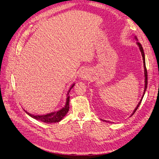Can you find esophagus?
<instances>
[{
	"label": "esophagus",
	"instance_id": "esophagus-1",
	"mask_svg": "<svg viewBox=\"0 0 159 159\" xmlns=\"http://www.w3.org/2000/svg\"><path fill=\"white\" fill-rule=\"evenodd\" d=\"M88 71H85V70H84V71H81V73L80 74V77L82 79H87L88 78Z\"/></svg>",
	"mask_w": 159,
	"mask_h": 159
}]
</instances>
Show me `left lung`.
<instances>
[{
    "instance_id": "8db88e82",
    "label": "left lung",
    "mask_w": 159,
    "mask_h": 159,
    "mask_svg": "<svg viewBox=\"0 0 159 159\" xmlns=\"http://www.w3.org/2000/svg\"><path fill=\"white\" fill-rule=\"evenodd\" d=\"M137 44H138V46H139V49H140V50H141V54H142V56H143V63H144V68H145V89H144V92H143V97H142V98H141V101L140 102H139V103H138V105H137V107L135 108V109L134 110V111H133V113H132V115H131V116L132 115L135 113V111H137V109H138V107H139V105H140V104H141V102H142V99H143V96H144V95H145V91L147 90V68H146V65H145V54H144V51H143V47H142V45L141 44V43H139V42H137Z\"/></svg>"
}]
</instances>
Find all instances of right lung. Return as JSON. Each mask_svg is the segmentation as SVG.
<instances>
[{
	"mask_svg": "<svg viewBox=\"0 0 159 159\" xmlns=\"http://www.w3.org/2000/svg\"><path fill=\"white\" fill-rule=\"evenodd\" d=\"M74 86V84L72 85V86L70 88V89L68 91V95L69 94L70 89L73 88ZM69 102H70V95H68V97H67V99H66V103L63 108L61 109L59 111H56V112L48 113V114L44 115H32V114L28 113L27 111H25V112L28 115H29L30 117L38 120V121H40L42 122H44L46 123H57V122L60 121L64 117L65 115L68 113V111H69V108H70Z\"/></svg>",
	"mask_w": 159,
	"mask_h": 159,
	"instance_id": "1",
	"label": "right lung"
}]
</instances>
